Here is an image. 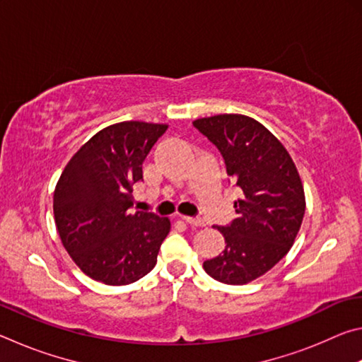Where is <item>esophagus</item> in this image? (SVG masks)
Segmentation results:
<instances>
[{
  "mask_svg": "<svg viewBox=\"0 0 362 362\" xmlns=\"http://www.w3.org/2000/svg\"><path fill=\"white\" fill-rule=\"evenodd\" d=\"M182 218L185 220V222H187L188 225H193V226H204V220L199 218V217H188V216H183Z\"/></svg>",
  "mask_w": 362,
  "mask_h": 362,
  "instance_id": "34e87169",
  "label": "esophagus"
}]
</instances>
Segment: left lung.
Returning a JSON list of instances; mask_svg holds the SVG:
<instances>
[{
	"mask_svg": "<svg viewBox=\"0 0 362 362\" xmlns=\"http://www.w3.org/2000/svg\"><path fill=\"white\" fill-rule=\"evenodd\" d=\"M193 126L222 153L226 174L243 193L233 223L217 226L225 249L203 268L220 283H252L296 243L306 207L302 179L286 146L250 116L223 113Z\"/></svg>",
	"mask_w": 362,
	"mask_h": 362,
	"instance_id": "obj_1",
	"label": "left lung"
}]
</instances>
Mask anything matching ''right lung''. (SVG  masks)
<instances>
[{"mask_svg":"<svg viewBox=\"0 0 362 362\" xmlns=\"http://www.w3.org/2000/svg\"><path fill=\"white\" fill-rule=\"evenodd\" d=\"M168 124L122 121L103 127L66 163L54 189V220L71 260L108 286H126L156 265L168 217L132 211V187Z\"/></svg>","mask_w":362,"mask_h":362,"instance_id":"right-lung-1","label":"right lung"}]
</instances>
